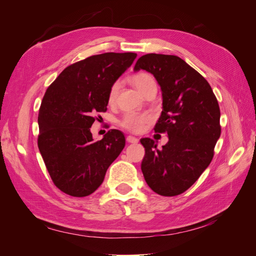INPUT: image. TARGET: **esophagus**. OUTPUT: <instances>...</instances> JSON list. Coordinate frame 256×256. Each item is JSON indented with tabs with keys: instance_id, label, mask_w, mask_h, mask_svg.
Listing matches in <instances>:
<instances>
[{
	"instance_id": "esophagus-1",
	"label": "esophagus",
	"mask_w": 256,
	"mask_h": 256,
	"mask_svg": "<svg viewBox=\"0 0 256 256\" xmlns=\"http://www.w3.org/2000/svg\"><path fill=\"white\" fill-rule=\"evenodd\" d=\"M126 140H127V142L128 143H138V140L136 138H134V136H128L127 138H126Z\"/></svg>"
}]
</instances>
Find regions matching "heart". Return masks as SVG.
I'll return each mask as SVG.
<instances>
[{
    "label": "heart",
    "instance_id": "1",
    "mask_svg": "<svg viewBox=\"0 0 256 256\" xmlns=\"http://www.w3.org/2000/svg\"><path fill=\"white\" fill-rule=\"evenodd\" d=\"M131 81H132L134 85L138 88V90L142 92L143 95L144 92L152 86V85H156L152 76L146 72H140V74H134L132 78H131ZM118 90H120V82L115 81L114 83H112V85L109 88V92H108V102L110 104L115 102L116 97H118ZM150 120H152V118L148 114L129 112V113L124 114V116L120 120V125L122 128L130 131V132L138 134V132H142L145 126Z\"/></svg>",
    "mask_w": 256,
    "mask_h": 256
}]
</instances>
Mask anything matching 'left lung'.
Wrapping results in <instances>:
<instances>
[{
  "instance_id": "left-lung-1",
  "label": "left lung",
  "mask_w": 256,
  "mask_h": 256,
  "mask_svg": "<svg viewBox=\"0 0 256 256\" xmlns=\"http://www.w3.org/2000/svg\"><path fill=\"white\" fill-rule=\"evenodd\" d=\"M140 69L160 85L164 110L154 131L168 136L161 150L152 138H141V168L152 191L175 196L188 190L212 160L221 134L219 104L204 76L176 56L145 54L136 63L134 70Z\"/></svg>"
}]
</instances>
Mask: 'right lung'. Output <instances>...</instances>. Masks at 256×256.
Listing matches in <instances>:
<instances>
[{
  "mask_svg": "<svg viewBox=\"0 0 256 256\" xmlns=\"http://www.w3.org/2000/svg\"><path fill=\"white\" fill-rule=\"evenodd\" d=\"M136 58L132 52L92 56L66 67L46 90L38 114V148L52 182L68 196L96 191L125 147L122 131L111 129L94 142L90 128L96 114L106 111L112 83Z\"/></svg>",
  "mask_w": 256,
  "mask_h": 256,
  "instance_id": "obj_1",
  "label": "right lung"
}]
</instances>
